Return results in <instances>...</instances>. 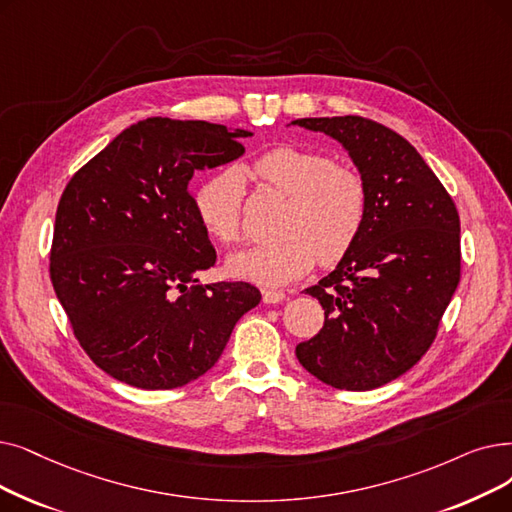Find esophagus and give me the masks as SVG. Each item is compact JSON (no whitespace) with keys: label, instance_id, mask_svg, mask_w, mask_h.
<instances>
[{"label":"esophagus","instance_id":"1","mask_svg":"<svg viewBox=\"0 0 512 512\" xmlns=\"http://www.w3.org/2000/svg\"><path fill=\"white\" fill-rule=\"evenodd\" d=\"M261 297H263V303H282L286 299V295L282 291H272V288H263L261 291Z\"/></svg>","mask_w":512,"mask_h":512}]
</instances>
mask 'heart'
<instances>
[{
    "instance_id": "1",
    "label": "heart",
    "mask_w": 512,
    "mask_h": 512,
    "mask_svg": "<svg viewBox=\"0 0 512 512\" xmlns=\"http://www.w3.org/2000/svg\"><path fill=\"white\" fill-rule=\"evenodd\" d=\"M257 180L288 196L280 221L282 238L234 253L228 272L263 286H280L307 274L316 259L339 263L360 238L368 213L364 177L328 154L276 146L253 163ZM244 177L236 167L211 175L194 196L196 215L219 242L242 236Z\"/></svg>"
}]
</instances>
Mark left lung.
<instances>
[{
    "label": "left lung",
    "instance_id": "8db88e82",
    "mask_svg": "<svg viewBox=\"0 0 512 512\" xmlns=\"http://www.w3.org/2000/svg\"><path fill=\"white\" fill-rule=\"evenodd\" d=\"M349 154L368 188V213L351 251L305 293L324 326L297 345L322 383L368 391L408 372L431 347L460 282L456 205L416 148L364 117L297 119Z\"/></svg>",
    "mask_w": 512,
    "mask_h": 512
}]
</instances>
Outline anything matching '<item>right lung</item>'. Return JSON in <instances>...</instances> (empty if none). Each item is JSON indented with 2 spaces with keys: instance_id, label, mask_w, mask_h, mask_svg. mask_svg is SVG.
I'll list each match as a JSON object with an SVG mask.
<instances>
[{
  "instance_id": "1",
  "label": "right lung",
  "mask_w": 512,
  "mask_h": 512,
  "mask_svg": "<svg viewBox=\"0 0 512 512\" xmlns=\"http://www.w3.org/2000/svg\"><path fill=\"white\" fill-rule=\"evenodd\" d=\"M247 129L150 117L123 129L66 184L50 276L94 364L138 389H175L215 366L261 301L249 282L201 284L215 263L188 184L236 161Z\"/></svg>"
}]
</instances>
